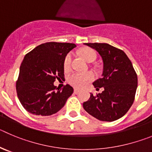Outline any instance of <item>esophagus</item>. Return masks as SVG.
<instances>
[{
    "label": "esophagus",
    "mask_w": 152,
    "mask_h": 152,
    "mask_svg": "<svg viewBox=\"0 0 152 152\" xmlns=\"http://www.w3.org/2000/svg\"><path fill=\"white\" fill-rule=\"evenodd\" d=\"M79 92H80V90H77V89H75V90H74V93H76V94H77V93H78Z\"/></svg>",
    "instance_id": "obj_1"
}]
</instances>
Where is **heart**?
<instances>
[{
	"label": "heart",
	"instance_id": "1",
	"mask_svg": "<svg viewBox=\"0 0 152 152\" xmlns=\"http://www.w3.org/2000/svg\"><path fill=\"white\" fill-rule=\"evenodd\" d=\"M83 59L87 61L88 62H93L96 59V53L94 50L90 49H86L83 50L80 52ZM72 54L71 53L65 56L63 61V68L65 71L70 69L72 65ZM94 79V75L92 72H87V73H79V72H75L72 74L68 77V81L70 84L74 86L76 88H83L86 87L90 82Z\"/></svg>",
	"mask_w": 152,
	"mask_h": 152
}]
</instances>
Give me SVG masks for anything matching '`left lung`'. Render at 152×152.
I'll return each instance as SVG.
<instances>
[{
  "instance_id": "left-lung-1",
  "label": "left lung",
  "mask_w": 152,
  "mask_h": 152,
  "mask_svg": "<svg viewBox=\"0 0 152 152\" xmlns=\"http://www.w3.org/2000/svg\"><path fill=\"white\" fill-rule=\"evenodd\" d=\"M101 56L102 77L93 83L102 93H90L83 107L87 113L102 121H114L123 117L132 106L137 88V75L124 52L108 44L85 43Z\"/></svg>"
}]
</instances>
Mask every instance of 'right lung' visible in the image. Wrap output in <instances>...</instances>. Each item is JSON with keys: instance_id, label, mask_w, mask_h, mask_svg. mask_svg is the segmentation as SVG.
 I'll return each mask as SVG.
<instances>
[{"instance_id": "add662e5", "label": "right lung", "mask_w": 152, "mask_h": 152, "mask_svg": "<svg viewBox=\"0 0 152 152\" xmlns=\"http://www.w3.org/2000/svg\"><path fill=\"white\" fill-rule=\"evenodd\" d=\"M75 47L70 43L48 42L25 56L16 87L18 98L28 112L49 116L65 105L73 88L66 84L59 90L53 83L64 78V59Z\"/></svg>"}]
</instances>
